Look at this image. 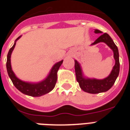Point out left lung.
<instances>
[{
    "label": "left lung",
    "instance_id": "8db88e82",
    "mask_svg": "<svg viewBox=\"0 0 130 130\" xmlns=\"http://www.w3.org/2000/svg\"><path fill=\"white\" fill-rule=\"evenodd\" d=\"M94 33L102 34L103 32L99 29H94ZM99 42L105 43L113 52V57L115 60V63L109 76L103 79L88 78L85 77L83 74L81 65L78 63V61L75 60V75L77 82L79 83V87L82 90L90 94H98L105 92L109 90L113 86L119 73V51L112 38L108 34L105 33L101 34V36L98 38L94 42H93L91 45H95Z\"/></svg>",
    "mask_w": 130,
    "mask_h": 130
}]
</instances>
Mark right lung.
I'll list each match as a JSON object with an SVG mask.
<instances>
[{
  "label": "right lung",
  "mask_w": 130,
  "mask_h": 130,
  "mask_svg": "<svg viewBox=\"0 0 130 130\" xmlns=\"http://www.w3.org/2000/svg\"><path fill=\"white\" fill-rule=\"evenodd\" d=\"M21 36L18 37L15 40V43L13 46L11 47L9 50L8 55H7V73L9 77L11 78V81L13 82V85L16 87V88L22 92L24 94L28 95L34 97H39L42 95H44L47 93L50 92L51 90H53L55 88L56 82L57 80V72L59 70V67L63 63V60L57 62L53 65L52 69L49 72L48 75L47 77L43 79L42 81L33 83V82H24L19 79L15 75L13 71L12 70L11 64V57L13 49L15 48L16 42L21 38Z\"/></svg>",
  "instance_id": "1"
}]
</instances>
